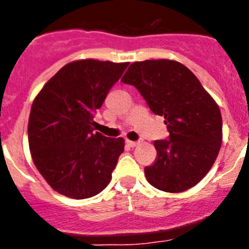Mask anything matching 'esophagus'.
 <instances>
[{
    "label": "esophagus",
    "mask_w": 249,
    "mask_h": 249,
    "mask_svg": "<svg viewBox=\"0 0 249 249\" xmlns=\"http://www.w3.org/2000/svg\"><path fill=\"white\" fill-rule=\"evenodd\" d=\"M142 143V140L140 141H127V144H128L129 147H136L138 146V144Z\"/></svg>",
    "instance_id": "esophagus-1"
}]
</instances>
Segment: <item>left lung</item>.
I'll list each match as a JSON object with an SVG mask.
<instances>
[{
    "mask_svg": "<svg viewBox=\"0 0 249 249\" xmlns=\"http://www.w3.org/2000/svg\"><path fill=\"white\" fill-rule=\"evenodd\" d=\"M123 83L135 86L158 116H164L169 136L155 141V163L144 167L147 181L157 190H190L208 173L222 143L218 105L198 78L177 61L147 59L129 66Z\"/></svg>",
    "mask_w": 249,
    "mask_h": 249,
    "instance_id": "1",
    "label": "left lung"
}]
</instances>
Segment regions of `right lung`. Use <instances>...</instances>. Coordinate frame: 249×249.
Listing matches in <instances>:
<instances>
[{"mask_svg": "<svg viewBox=\"0 0 249 249\" xmlns=\"http://www.w3.org/2000/svg\"><path fill=\"white\" fill-rule=\"evenodd\" d=\"M128 62L81 59L63 66L31 107L28 143L35 164L56 192L74 199L109 183L123 138L94 132L93 117Z\"/></svg>", "mask_w": 249, "mask_h": 249, "instance_id": "obj_1", "label": "right lung"}]
</instances>
